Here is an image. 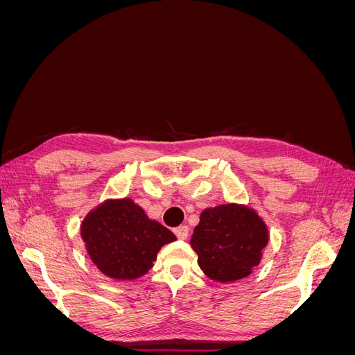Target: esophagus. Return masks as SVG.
<instances>
[{"label":"esophagus","mask_w":355,"mask_h":355,"mask_svg":"<svg viewBox=\"0 0 355 355\" xmlns=\"http://www.w3.org/2000/svg\"><path fill=\"white\" fill-rule=\"evenodd\" d=\"M173 232H175V235H176L179 240H187L188 235H189V230H188V227H185V225H184V227L175 228Z\"/></svg>","instance_id":"obj_1"}]
</instances>
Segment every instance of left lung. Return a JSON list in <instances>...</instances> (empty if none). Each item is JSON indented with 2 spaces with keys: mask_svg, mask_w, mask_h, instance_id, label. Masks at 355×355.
Segmentation results:
<instances>
[{
  "mask_svg": "<svg viewBox=\"0 0 355 355\" xmlns=\"http://www.w3.org/2000/svg\"><path fill=\"white\" fill-rule=\"evenodd\" d=\"M268 239L266 225L254 210L222 204L201 213L191 247L204 274L214 282L231 283L259 265Z\"/></svg>",
  "mask_w": 355,
  "mask_h": 355,
  "instance_id": "obj_1",
  "label": "left lung"
}]
</instances>
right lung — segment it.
<instances>
[{
	"label": "right lung",
	"instance_id": "right-lung-1",
	"mask_svg": "<svg viewBox=\"0 0 355 355\" xmlns=\"http://www.w3.org/2000/svg\"><path fill=\"white\" fill-rule=\"evenodd\" d=\"M90 259L114 280H136L153 268L157 253L176 235L151 220L130 198L106 200L81 225Z\"/></svg>",
	"mask_w": 355,
	"mask_h": 355
}]
</instances>
